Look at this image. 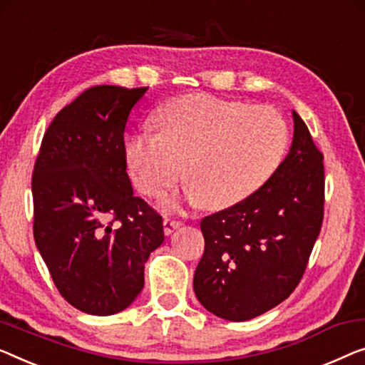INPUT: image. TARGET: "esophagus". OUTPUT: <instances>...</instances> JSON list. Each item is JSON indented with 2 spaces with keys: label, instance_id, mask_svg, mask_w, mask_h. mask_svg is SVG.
<instances>
[{
  "label": "esophagus",
  "instance_id": "1",
  "mask_svg": "<svg viewBox=\"0 0 365 365\" xmlns=\"http://www.w3.org/2000/svg\"><path fill=\"white\" fill-rule=\"evenodd\" d=\"M163 225H165V234H166V235H170V234H173L174 230L178 229V227H181V225H182V222H181V220H178V219L165 217V220H163Z\"/></svg>",
  "mask_w": 365,
  "mask_h": 365
}]
</instances>
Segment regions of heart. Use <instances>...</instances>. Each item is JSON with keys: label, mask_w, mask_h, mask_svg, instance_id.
<instances>
[{"label": "heart", "mask_w": 365, "mask_h": 365, "mask_svg": "<svg viewBox=\"0 0 365 365\" xmlns=\"http://www.w3.org/2000/svg\"><path fill=\"white\" fill-rule=\"evenodd\" d=\"M155 121L160 131H141L126 145L136 187L161 197L181 181L187 162L189 195L209 209L229 207L262 187L289 140L274 108L205 93L171 100Z\"/></svg>", "instance_id": "1"}]
</instances>
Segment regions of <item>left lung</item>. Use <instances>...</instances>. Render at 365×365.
I'll return each mask as SVG.
<instances>
[{
  "label": "left lung",
  "mask_w": 365,
  "mask_h": 365,
  "mask_svg": "<svg viewBox=\"0 0 365 365\" xmlns=\"http://www.w3.org/2000/svg\"><path fill=\"white\" fill-rule=\"evenodd\" d=\"M293 143L270 179L200 220L204 255L194 273L200 304L247 321L287 299L303 278L324 217L323 153L297 112Z\"/></svg>",
  "instance_id": "left-lung-1"
}]
</instances>
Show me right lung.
<instances>
[{
  "label": "right lung",
  "mask_w": 365,
  "mask_h": 365,
  "mask_svg": "<svg viewBox=\"0 0 365 365\" xmlns=\"http://www.w3.org/2000/svg\"><path fill=\"white\" fill-rule=\"evenodd\" d=\"M146 91L87 88L51 121L34 163L36 245L62 298L87 314L128 308L165 240L163 217L126 173L125 126Z\"/></svg>",
  "instance_id": "obj_1"
}]
</instances>
